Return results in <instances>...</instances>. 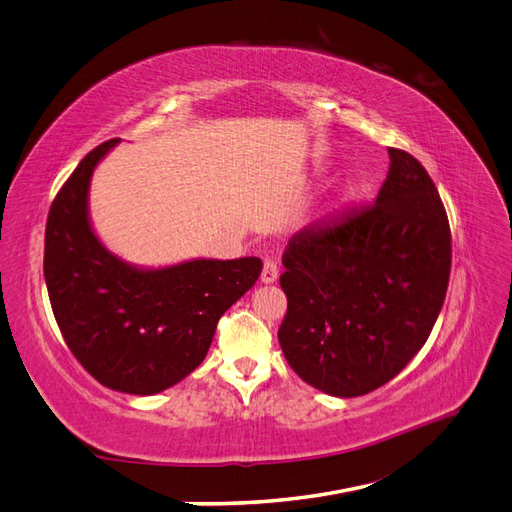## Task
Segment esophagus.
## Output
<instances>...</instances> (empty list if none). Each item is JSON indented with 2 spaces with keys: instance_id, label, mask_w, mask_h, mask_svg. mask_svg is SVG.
<instances>
[{
  "instance_id": "34e87169",
  "label": "esophagus",
  "mask_w": 512,
  "mask_h": 512,
  "mask_svg": "<svg viewBox=\"0 0 512 512\" xmlns=\"http://www.w3.org/2000/svg\"><path fill=\"white\" fill-rule=\"evenodd\" d=\"M277 273H280V271H277L275 262H273V260H267L265 267H262V273H260V282H262V284H273V282L277 280Z\"/></svg>"
}]
</instances>
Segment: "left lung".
I'll return each instance as SVG.
<instances>
[{"mask_svg": "<svg viewBox=\"0 0 512 512\" xmlns=\"http://www.w3.org/2000/svg\"><path fill=\"white\" fill-rule=\"evenodd\" d=\"M374 205L299 230L280 277L288 312L280 346L314 389L359 397L421 350L451 275V228L427 170L389 149Z\"/></svg>", "mask_w": 512, "mask_h": 512, "instance_id": "8db88e82", "label": "left lung"}]
</instances>
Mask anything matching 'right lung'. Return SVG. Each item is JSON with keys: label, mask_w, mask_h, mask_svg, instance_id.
<instances>
[{"label": "right lung", "mask_w": 512, "mask_h": 512, "mask_svg": "<svg viewBox=\"0 0 512 512\" xmlns=\"http://www.w3.org/2000/svg\"><path fill=\"white\" fill-rule=\"evenodd\" d=\"M117 145L87 153L59 190L46 220L44 280L59 331L89 374L119 393L156 395L205 361L218 320L256 284L262 262L138 267L108 250L91 224L89 190Z\"/></svg>", "instance_id": "obj_1"}]
</instances>
